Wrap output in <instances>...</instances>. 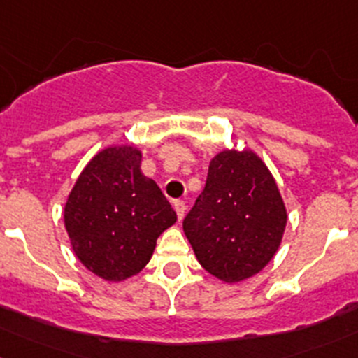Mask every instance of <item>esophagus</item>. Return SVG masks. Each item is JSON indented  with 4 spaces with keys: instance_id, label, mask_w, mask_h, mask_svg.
Segmentation results:
<instances>
[{
    "instance_id": "34e87169",
    "label": "esophagus",
    "mask_w": 358,
    "mask_h": 358,
    "mask_svg": "<svg viewBox=\"0 0 358 358\" xmlns=\"http://www.w3.org/2000/svg\"><path fill=\"white\" fill-rule=\"evenodd\" d=\"M174 210H176V213H178V219L182 220L184 213H186V205H184V201L176 200L174 201Z\"/></svg>"
}]
</instances>
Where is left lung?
I'll return each instance as SVG.
<instances>
[{"instance_id": "obj_1", "label": "left lung", "mask_w": 358, "mask_h": 358, "mask_svg": "<svg viewBox=\"0 0 358 358\" xmlns=\"http://www.w3.org/2000/svg\"><path fill=\"white\" fill-rule=\"evenodd\" d=\"M288 210L278 182L253 150H222L210 160L205 189L184 219L196 260L236 285L259 274L281 246Z\"/></svg>"}]
</instances>
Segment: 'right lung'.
Returning <instances> with one entry per match:
<instances>
[{
    "label": "right lung",
    "instance_id": "right-lung-1",
    "mask_svg": "<svg viewBox=\"0 0 358 358\" xmlns=\"http://www.w3.org/2000/svg\"><path fill=\"white\" fill-rule=\"evenodd\" d=\"M141 158L134 145L103 148L83 169L64 206L73 253L108 282L139 274L158 236L178 220L157 182L141 172Z\"/></svg>",
    "mask_w": 358,
    "mask_h": 358
}]
</instances>
